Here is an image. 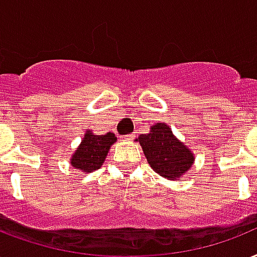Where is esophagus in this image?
I'll list each match as a JSON object with an SVG mask.
<instances>
[{"label": "esophagus", "mask_w": 257, "mask_h": 257, "mask_svg": "<svg viewBox=\"0 0 257 257\" xmlns=\"http://www.w3.org/2000/svg\"><path fill=\"white\" fill-rule=\"evenodd\" d=\"M135 138V134H130V135H126V139H134Z\"/></svg>", "instance_id": "obj_1"}]
</instances>
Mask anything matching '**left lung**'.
Segmentation results:
<instances>
[{"label": "left lung", "instance_id": "obj_1", "mask_svg": "<svg viewBox=\"0 0 257 257\" xmlns=\"http://www.w3.org/2000/svg\"><path fill=\"white\" fill-rule=\"evenodd\" d=\"M138 141L153 170L168 180H176L192 166L193 154L166 123H157L149 134L139 135Z\"/></svg>", "mask_w": 257, "mask_h": 257}]
</instances>
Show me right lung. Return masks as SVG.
Masks as SVG:
<instances>
[{
  "instance_id": "obj_1",
  "label": "right lung",
  "mask_w": 257,
  "mask_h": 257,
  "mask_svg": "<svg viewBox=\"0 0 257 257\" xmlns=\"http://www.w3.org/2000/svg\"><path fill=\"white\" fill-rule=\"evenodd\" d=\"M116 141L115 134L107 133L106 135H93L87 133L81 141L80 146L71 158V165L84 173H91L103 165L110 146Z\"/></svg>"
}]
</instances>
